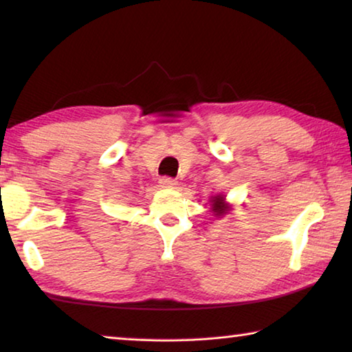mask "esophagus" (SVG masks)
<instances>
[{"label":"esophagus","instance_id":"esophagus-1","mask_svg":"<svg viewBox=\"0 0 352 352\" xmlns=\"http://www.w3.org/2000/svg\"><path fill=\"white\" fill-rule=\"evenodd\" d=\"M160 184H162V188H166V189H175L178 182L174 180V178H169V177H163L162 180H160Z\"/></svg>","mask_w":352,"mask_h":352}]
</instances>
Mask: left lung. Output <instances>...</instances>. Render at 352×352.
<instances>
[{"label":"left lung","instance_id":"8db88e82","mask_svg":"<svg viewBox=\"0 0 352 352\" xmlns=\"http://www.w3.org/2000/svg\"><path fill=\"white\" fill-rule=\"evenodd\" d=\"M210 206H211V211L214 212V216H216L217 219L226 216L231 211V206L228 201H226V195L223 194H216L212 195V197L210 199Z\"/></svg>","mask_w":352,"mask_h":352}]
</instances>
